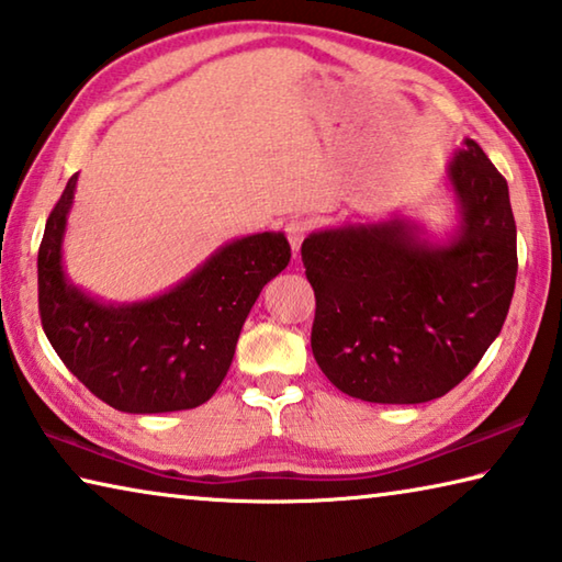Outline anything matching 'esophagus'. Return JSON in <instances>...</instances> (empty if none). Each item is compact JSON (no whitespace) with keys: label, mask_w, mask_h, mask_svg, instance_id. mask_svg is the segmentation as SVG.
Masks as SVG:
<instances>
[{"label":"esophagus","mask_w":562,"mask_h":562,"mask_svg":"<svg viewBox=\"0 0 562 562\" xmlns=\"http://www.w3.org/2000/svg\"><path fill=\"white\" fill-rule=\"evenodd\" d=\"M284 233H288V240L292 245V252L297 255L300 247H302L304 235H307V223H304V221H290L288 225H284Z\"/></svg>","instance_id":"1"}]
</instances>
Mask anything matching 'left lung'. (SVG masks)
I'll list each match as a JSON object with an SVG mask.
<instances>
[{
	"label": "left lung",
	"instance_id": "1",
	"mask_svg": "<svg viewBox=\"0 0 562 562\" xmlns=\"http://www.w3.org/2000/svg\"><path fill=\"white\" fill-rule=\"evenodd\" d=\"M446 178L459 211L446 240L394 215L327 227L302 243L317 300L312 355L339 392L361 402L443 396L506 322L518 272L506 178L471 138Z\"/></svg>",
	"mask_w": 562,
	"mask_h": 562
}]
</instances>
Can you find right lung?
<instances>
[{
	"instance_id": "1",
	"label": "right lung",
	"mask_w": 562,
	"mask_h": 562,
	"mask_svg": "<svg viewBox=\"0 0 562 562\" xmlns=\"http://www.w3.org/2000/svg\"><path fill=\"white\" fill-rule=\"evenodd\" d=\"M79 173L66 183L40 245V315L69 372L126 414H166L211 398L265 284L288 268L284 233L237 237L176 288L140 302H103L66 278L64 233Z\"/></svg>"
}]
</instances>
